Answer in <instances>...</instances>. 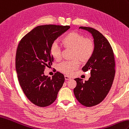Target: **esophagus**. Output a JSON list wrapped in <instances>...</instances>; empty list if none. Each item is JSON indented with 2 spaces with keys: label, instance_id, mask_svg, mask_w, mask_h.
Here are the masks:
<instances>
[{
  "label": "esophagus",
  "instance_id": "34e87169",
  "mask_svg": "<svg viewBox=\"0 0 129 129\" xmlns=\"http://www.w3.org/2000/svg\"><path fill=\"white\" fill-rule=\"evenodd\" d=\"M64 77H65V79L66 80H70V79H71L69 76H67V75H65V76H64Z\"/></svg>",
  "mask_w": 129,
  "mask_h": 129
}]
</instances>
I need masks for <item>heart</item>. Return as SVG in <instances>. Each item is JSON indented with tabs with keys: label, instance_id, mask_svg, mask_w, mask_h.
<instances>
[{
	"label": "heart",
	"instance_id": "1",
	"mask_svg": "<svg viewBox=\"0 0 129 129\" xmlns=\"http://www.w3.org/2000/svg\"><path fill=\"white\" fill-rule=\"evenodd\" d=\"M65 48L73 49L70 61H64L58 66V70L61 73L71 75L79 67V61L86 63L93 54L95 45L92 39L85 38L79 32H71L65 35L61 40ZM50 53L55 60H59L61 56V48L56 42H53L50 47Z\"/></svg>",
	"mask_w": 129,
	"mask_h": 129
}]
</instances>
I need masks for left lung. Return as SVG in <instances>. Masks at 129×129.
<instances>
[{
    "label": "left lung",
    "mask_w": 129,
    "mask_h": 129,
    "mask_svg": "<svg viewBox=\"0 0 129 129\" xmlns=\"http://www.w3.org/2000/svg\"><path fill=\"white\" fill-rule=\"evenodd\" d=\"M92 34L95 49L91 58L82 69L83 71L90 70L91 77L83 82L76 78L74 93L76 98L83 106L90 107L102 102L109 92L114 78L115 60L112 48L104 36L93 28L81 26Z\"/></svg>",
    "instance_id": "obj_1"
}]
</instances>
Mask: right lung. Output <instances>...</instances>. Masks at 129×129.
I'll return each instance as SVG.
<instances>
[{
  "label": "right lung",
  "mask_w": 129,
  "mask_h": 129,
  "mask_svg": "<svg viewBox=\"0 0 129 129\" xmlns=\"http://www.w3.org/2000/svg\"><path fill=\"white\" fill-rule=\"evenodd\" d=\"M70 28L69 26H38L26 34L18 45L15 60L18 80L27 98L37 106L52 104L63 85V74L57 71L50 78L45 75L44 71L54 60L49 50L51 44Z\"/></svg>",
  "instance_id": "right-lung-1"
}]
</instances>
